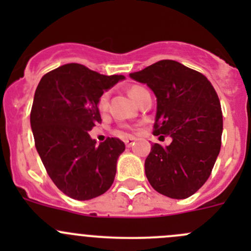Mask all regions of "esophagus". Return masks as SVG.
<instances>
[{
    "label": "esophagus",
    "instance_id": "1",
    "mask_svg": "<svg viewBox=\"0 0 251 251\" xmlns=\"http://www.w3.org/2000/svg\"><path fill=\"white\" fill-rule=\"evenodd\" d=\"M124 142H125L126 147H131V146H133V143H135V138L128 137V138H126V140Z\"/></svg>",
    "mask_w": 251,
    "mask_h": 251
}]
</instances>
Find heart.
<instances>
[{"label":"heart","mask_w":251,"mask_h":251,"mask_svg":"<svg viewBox=\"0 0 251 251\" xmlns=\"http://www.w3.org/2000/svg\"><path fill=\"white\" fill-rule=\"evenodd\" d=\"M144 91H147V90L146 88L141 87V86H132V87L128 90V95H130V97L136 102V100H138V97H140ZM108 100H109V95H108V93H104V95H103L100 100V109H105V108L108 107Z\"/></svg>","instance_id":"b5f03b06"}]
</instances>
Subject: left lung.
Instances as JSON below:
<instances>
[{"label": "left lung", "mask_w": 251, "mask_h": 251, "mask_svg": "<svg viewBox=\"0 0 251 251\" xmlns=\"http://www.w3.org/2000/svg\"><path fill=\"white\" fill-rule=\"evenodd\" d=\"M130 77L146 83L156 97L155 143L144 161L151 186L173 199H184L206 182L221 148L224 123L220 100L201 73L175 60H160Z\"/></svg>", "instance_id": "8db88e82"}]
</instances>
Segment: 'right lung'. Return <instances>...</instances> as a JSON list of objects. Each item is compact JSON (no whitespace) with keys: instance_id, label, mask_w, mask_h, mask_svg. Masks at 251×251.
<instances>
[{"instance_id":"1","label":"right lung","mask_w":251,"mask_h":251,"mask_svg":"<svg viewBox=\"0 0 251 251\" xmlns=\"http://www.w3.org/2000/svg\"><path fill=\"white\" fill-rule=\"evenodd\" d=\"M123 80L72 63L37 85L30 114L35 146L52 181L70 198L90 201L113 184L125 144L118 138L97 144L88 132L100 123L103 93Z\"/></svg>"}]
</instances>
